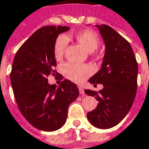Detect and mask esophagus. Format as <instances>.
Wrapping results in <instances>:
<instances>
[{
    "mask_svg": "<svg viewBox=\"0 0 149 149\" xmlns=\"http://www.w3.org/2000/svg\"><path fill=\"white\" fill-rule=\"evenodd\" d=\"M78 88H79V91H80V94L81 95H85V93H84V89H83V87H82V86H78Z\"/></svg>",
    "mask_w": 149,
    "mask_h": 149,
    "instance_id": "obj_1",
    "label": "esophagus"
}]
</instances>
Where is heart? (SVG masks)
<instances>
[{
    "mask_svg": "<svg viewBox=\"0 0 149 149\" xmlns=\"http://www.w3.org/2000/svg\"><path fill=\"white\" fill-rule=\"evenodd\" d=\"M75 39L83 49L92 53L98 48L100 40L93 31L82 30L75 35ZM68 45V39L64 35L58 36L54 43V54L57 60H61L63 57L65 49ZM63 72L68 79L76 82L83 81L92 73V68L89 65L76 64L73 63H66L63 65Z\"/></svg>",
    "mask_w": 149,
    "mask_h": 149,
    "instance_id": "1",
    "label": "heart"
}]
</instances>
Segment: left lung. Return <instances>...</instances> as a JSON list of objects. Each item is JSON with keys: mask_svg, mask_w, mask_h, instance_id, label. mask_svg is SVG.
<instances>
[{"mask_svg": "<svg viewBox=\"0 0 149 149\" xmlns=\"http://www.w3.org/2000/svg\"><path fill=\"white\" fill-rule=\"evenodd\" d=\"M105 44V55L100 68L89 79L91 84L103 85L98 93L85 90L98 104L87 113L91 124L98 129H110L127 116L137 91L138 63L130 43L115 29L105 24L95 25Z\"/></svg>", "mask_w": 149, "mask_h": 149, "instance_id": "left-lung-1", "label": "left lung"}]
</instances>
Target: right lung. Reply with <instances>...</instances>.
<instances>
[{
  "mask_svg": "<svg viewBox=\"0 0 149 149\" xmlns=\"http://www.w3.org/2000/svg\"><path fill=\"white\" fill-rule=\"evenodd\" d=\"M69 29L61 25L40 28L24 43L14 58L10 81L19 110L40 130L51 132L63 127L68 106L79 95L77 85L69 80L57 87L47 79L50 74L62 77L54 70V43L60 33Z\"/></svg>",
  "mask_w": 149,
  "mask_h": 149,
  "instance_id": "1",
  "label": "right lung"
}]
</instances>
